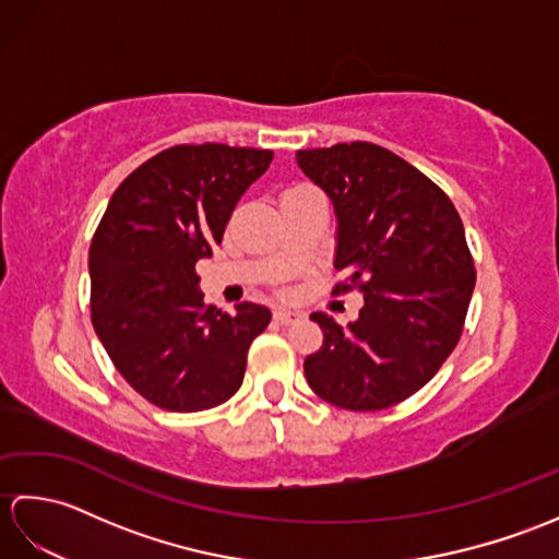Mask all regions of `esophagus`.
<instances>
[{"mask_svg": "<svg viewBox=\"0 0 559 559\" xmlns=\"http://www.w3.org/2000/svg\"><path fill=\"white\" fill-rule=\"evenodd\" d=\"M273 319H276V322H278V324H283V326H290V324L298 322L300 314L288 312V310H278L276 314H273Z\"/></svg>", "mask_w": 559, "mask_h": 559, "instance_id": "obj_1", "label": "esophagus"}]
</instances>
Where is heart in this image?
Segmentation results:
<instances>
[{"label": "heart", "instance_id": "obj_1", "mask_svg": "<svg viewBox=\"0 0 559 559\" xmlns=\"http://www.w3.org/2000/svg\"><path fill=\"white\" fill-rule=\"evenodd\" d=\"M300 187H307V185H300Z\"/></svg>", "mask_w": 559, "mask_h": 559}]
</instances>
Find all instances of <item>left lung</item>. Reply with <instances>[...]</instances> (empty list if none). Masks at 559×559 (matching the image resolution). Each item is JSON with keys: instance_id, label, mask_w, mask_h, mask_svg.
Segmentation results:
<instances>
[{"instance_id": "left-lung-1", "label": "left lung", "mask_w": 559, "mask_h": 559, "mask_svg": "<svg viewBox=\"0 0 559 559\" xmlns=\"http://www.w3.org/2000/svg\"><path fill=\"white\" fill-rule=\"evenodd\" d=\"M338 216L334 295L362 293L348 329L310 319L324 343L305 358L312 391L346 411H384L420 391L456 348L476 266L456 206L430 177L370 141L298 151Z\"/></svg>"}]
</instances>
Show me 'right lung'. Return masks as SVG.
Wrapping results in <instances>:
<instances>
[{"instance_id": "add662e5", "label": "right lung", "mask_w": 559, "mask_h": 559, "mask_svg": "<svg viewBox=\"0 0 559 559\" xmlns=\"http://www.w3.org/2000/svg\"><path fill=\"white\" fill-rule=\"evenodd\" d=\"M273 151L180 144L115 189L88 249L91 322L127 384L175 413L216 408L242 386L247 350L271 322L204 305L197 261L221 245L237 201Z\"/></svg>"}]
</instances>
